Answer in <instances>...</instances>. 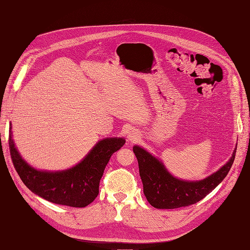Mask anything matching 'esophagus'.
Instances as JSON below:
<instances>
[{"instance_id": "34e87169", "label": "esophagus", "mask_w": 250, "mask_h": 250, "mask_svg": "<svg viewBox=\"0 0 250 250\" xmlns=\"http://www.w3.org/2000/svg\"><path fill=\"white\" fill-rule=\"evenodd\" d=\"M139 132H137L135 130H131V131H129L128 132V135H127V139L129 140L130 142H137L138 141V139H139Z\"/></svg>"}]
</instances>
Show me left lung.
Listing matches in <instances>:
<instances>
[{
    "mask_svg": "<svg viewBox=\"0 0 250 250\" xmlns=\"http://www.w3.org/2000/svg\"><path fill=\"white\" fill-rule=\"evenodd\" d=\"M234 149L228 164L200 181H185L173 177L162 162L139 146L133 147L140 169L144 194L155 208H177L200 201L228 175L236 156Z\"/></svg>",
    "mask_w": 250,
    "mask_h": 250,
    "instance_id": "obj_1",
    "label": "left lung"
}]
</instances>
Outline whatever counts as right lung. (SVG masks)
<instances>
[{
    "label": "right lung",
    "mask_w": 250,
    "mask_h": 250,
    "mask_svg": "<svg viewBox=\"0 0 250 250\" xmlns=\"http://www.w3.org/2000/svg\"><path fill=\"white\" fill-rule=\"evenodd\" d=\"M124 144L125 140L121 138L105 139L72 169L60 172L37 171L21 157L9 130L11 160L22 183L43 199L73 208H84L96 199L105 167L111 155Z\"/></svg>",
    "instance_id": "right-lung-1"
}]
</instances>
